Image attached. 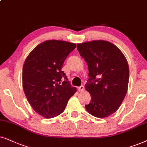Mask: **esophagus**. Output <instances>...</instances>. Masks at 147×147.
Returning a JSON list of instances; mask_svg holds the SVG:
<instances>
[{"label": "esophagus", "mask_w": 147, "mask_h": 147, "mask_svg": "<svg viewBox=\"0 0 147 147\" xmlns=\"http://www.w3.org/2000/svg\"><path fill=\"white\" fill-rule=\"evenodd\" d=\"M84 89H85V87H84L83 85H81V86H80V87H78V91H83Z\"/></svg>", "instance_id": "esophagus-1"}]
</instances>
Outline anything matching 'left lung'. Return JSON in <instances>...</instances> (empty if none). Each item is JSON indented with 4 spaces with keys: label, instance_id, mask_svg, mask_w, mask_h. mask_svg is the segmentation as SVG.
<instances>
[{
    "label": "left lung",
    "instance_id": "left-lung-1",
    "mask_svg": "<svg viewBox=\"0 0 147 147\" xmlns=\"http://www.w3.org/2000/svg\"><path fill=\"white\" fill-rule=\"evenodd\" d=\"M80 55L87 62L89 77L85 89L91 101L85 109L92 116L106 118L118 110L128 86L127 60L118 47L104 40L77 45Z\"/></svg>",
    "mask_w": 147,
    "mask_h": 147
}]
</instances>
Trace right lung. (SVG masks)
<instances>
[{"label":"right lung","instance_id":"add662e5","mask_svg":"<svg viewBox=\"0 0 147 147\" xmlns=\"http://www.w3.org/2000/svg\"><path fill=\"white\" fill-rule=\"evenodd\" d=\"M76 44L47 40L30 52L23 67V88L31 106L39 115L52 118L63 112L77 91L61 70Z\"/></svg>","mask_w":147,"mask_h":147}]
</instances>
